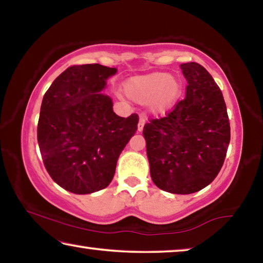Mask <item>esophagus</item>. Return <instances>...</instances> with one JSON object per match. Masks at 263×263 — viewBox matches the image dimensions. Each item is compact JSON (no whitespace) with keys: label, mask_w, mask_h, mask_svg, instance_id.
Returning a JSON list of instances; mask_svg holds the SVG:
<instances>
[{"label":"esophagus","mask_w":263,"mask_h":263,"mask_svg":"<svg viewBox=\"0 0 263 263\" xmlns=\"http://www.w3.org/2000/svg\"><path fill=\"white\" fill-rule=\"evenodd\" d=\"M145 118H142V117H140V119H139V123H138V131L139 132H141L142 131V128H144V125H145Z\"/></svg>","instance_id":"1"}]
</instances>
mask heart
<instances>
[{"label":"heart","mask_w":263,"mask_h":263,"mask_svg":"<svg viewBox=\"0 0 263 263\" xmlns=\"http://www.w3.org/2000/svg\"><path fill=\"white\" fill-rule=\"evenodd\" d=\"M123 91L139 104H147L153 115L168 112L181 95V83L166 72L135 75L123 83Z\"/></svg>","instance_id":"heart-1"}]
</instances>
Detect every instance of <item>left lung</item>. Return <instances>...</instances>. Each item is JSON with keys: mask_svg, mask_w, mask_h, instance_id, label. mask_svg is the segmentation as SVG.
Listing matches in <instances>:
<instances>
[{"mask_svg": "<svg viewBox=\"0 0 263 263\" xmlns=\"http://www.w3.org/2000/svg\"><path fill=\"white\" fill-rule=\"evenodd\" d=\"M180 67L188 82L185 99L167 117L145 124L142 135L154 184L167 193L188 195L216 179L231 128L224 97L210 73L197 62Z\"/></svg>", "mask_w": 263, "mask_h": 263, "instance_id": "8db88e82", "label": "left lung"}]
</instances>
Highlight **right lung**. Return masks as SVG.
<instances>
[{"mask_svg":"<svg viewBox=\"0 0 263 263\" xmlns=\"http://www.w3.org/2000/svg\"><path fill=\"white\" fill-rule=\"evenodd\" d=\"M117 73L99 64L72 66L44 95L37 138L46 171L61 188L87 195L112 181L119 155L135 136L138 116L119 117L102 92Z\"/></svg>","mask_w":263,"mask_h":263,"instance_id":"add662e5","label":"right lung"}]
</instances>
